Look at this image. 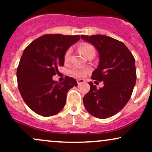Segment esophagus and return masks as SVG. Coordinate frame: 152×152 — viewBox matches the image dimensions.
Returning a JSON list of instances; mask_svg holds the SVG:
<instances>
[{
    "label": "esophagus",
    "instance_id": "obj_1",
    "mask_svg": "<svg viewBox=\"0 0 152 152\" xmlns=\"http://www.w3.org/2000/svg\"><path fill=\"white\" fill-rule=\"evenodd\" d=\"M85 82V80L84 79H77V83H78V85H80L81 83H83Z\"/></svg>",
    "mask_w": 152,
    "mask_h": 152
}]
</instances>
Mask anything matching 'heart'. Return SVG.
Masks as SVG:
<instances>
[{"label": "heart", "mask_w": 152, "mask_h": 152, "mask_svg": "<svg viewBox=\"0 0 152 152\" xmlns=\"http://www.w3.org/2000/svg\"><path fill=\"white\" fill-rule=\"evenodd\" d=\"M80 51L83 54L84 56H87L88 54L91 53H95V49H94V46H92L90 44H83L80 46L79 48ZM71 53V48H69L64 55V60L65 61H67L69 59ZM88 70L86 69H83V68L81 67H74L71 69V74L74 76H76V77H83L85 75L87 74Z\"/></svg>", "instance_id": "obj_1"}]
</instances>
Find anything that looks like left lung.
<instances>
[{"instance_id": "left-lung-1", "label": "left lung", "mask_w": 152, "mask_h": 152, "mask_svg": "<svg viewBox=\"0 0 152 152\" xmlns=\"http://www.w3.org/2000/svg\"><path fill=\"white\" fill-rule=\"evenodd\" d=\"M99 54L98 67L91 78L104 81L97 88L88 82L90 91L83 99L86 111L94 117L107 118L116 114L131 98L137 81L135 58L124 43L104 35L81 36Z\"/></svg>"}]
</instances>
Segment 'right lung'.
Instances as JSON below:
<instances>
[{
  "mask_svg": "<svg viewBox=\"0 0 152 152\" xmlns=\"http://www.w3.org/2000/svg\"><path fill=\"white\" fill-rule=\"evenodd\" d=\"M80 36L43 35L28 45L22 54L17 69V81L23 99L35 113L43 116L58 114L66 104L70 88L77 81L66 76L61 83L53 81L58 66H64V55Z\"/></svg>",
  "mask_w": 152,
  "mask_h": 152,
  "instance_id": "1",
  "label": "right lung"
}]
</instances>
